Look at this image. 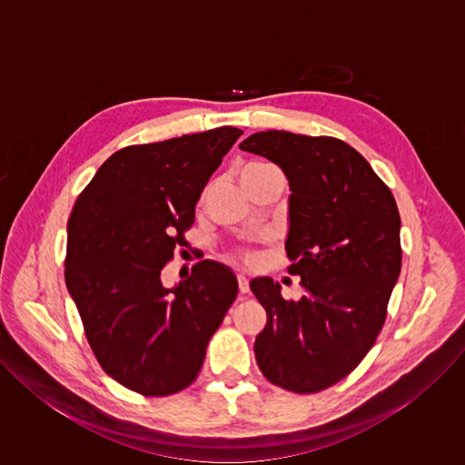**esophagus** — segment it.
<instances>
[{
	"label": "esophagus",
	"instance_id": "1",
	"mask_svg": "<svg viewBox=\"0 0 465 465\" xmlns=\"http://www.w3.org/2000/svg\"><path fill=\"white\" fill-rule=\"evenodd\" d=\"M237 283H239V294H241V296L248 294L250 285H248V280H246L244 274H239V276H237Z\"/></svg>",
	"mask_w": 465,
	"mask_h": 465
}]
</instances>
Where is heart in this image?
Listing matches in <instances>:
<instances>
[{
	"instance_id": "obj_1",
	"label": "heart",
	"mask_w": 465,
	"mask_h": 465,
	"mask_svg": "<svg viewBox=\"0 0 465 465\" xmlns=\"http://www.w3.org/2000/svg\"><path fill=\"white\" fill-rule=\"evenodd\" d=\"M271 169H274V167H272V165H269V163H262V162H250V163H246V165H242V167H241V171H239V182H242V180H246V178H250V176H255V174H259V173L271 171Z\"/></svg>"
}]
</instances>
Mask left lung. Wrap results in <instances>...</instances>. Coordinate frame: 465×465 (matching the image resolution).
I'll list each match as a JSON object with an SVG mask.
<instances>
[{
    "label": "left lung",
    "instance_id": "8db88e82",
    "mask_svg": "<svg viewBox=\"0 0 465 465\" xmlns=\"http://www.w3.org/2000/svg\"><path fill=\"white\" fill-rule=\"evenodd\" d=\"M287 176L289 272L305 294L283 300L272 278L250 289L267 311L253 351L262 375L296 393L344 379L371 350L401 272V219L391 191L348 143L285 130L239 145Z\"/></svg>",
    "mask_w": 465,
    "mask_h": 465
}]
</instances>
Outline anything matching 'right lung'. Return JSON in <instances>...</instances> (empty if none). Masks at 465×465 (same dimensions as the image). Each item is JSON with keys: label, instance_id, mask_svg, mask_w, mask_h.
Instances as JSON below:
<instances>
[{"label": "right lung", "instance_id": "1", "mask_svg": "<svg viewBox=\"0 0 465 465\" xmlns=\"http://www.w3.org/2000/svg\"><path fill=\"white\" fill-rule=\"evenodd\" d=\"M242 130L219 126L114 153L79 194L68 221L65 287L103 370L143 395H171L203 368L237 296L226 264L203 261L167 289L194 206Z\"/></svg>", "mask_w": 465, "mask_h": 465}]
</instances>
